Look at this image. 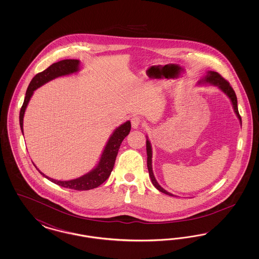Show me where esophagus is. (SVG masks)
<instances>
[{
  "instance_id": "obj_1",
  "label": "esophagus",
  "mask_w": 259,
  "mask_h": 259,
  "mask_svg": "<svg viewBox=\"0 0 259 259\" xmlns=\"http://www.w3.org/2000/svg\"><path fill=\"white\" fill-rule=\"evenodd\" d=\"M142 123V118L140 116H133L131 118V125L134 129H137Z\"/></svg>"
}]
</instances>
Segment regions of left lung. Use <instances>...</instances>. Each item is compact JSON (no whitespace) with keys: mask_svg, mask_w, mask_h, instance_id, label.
Listing matches in <instances>:
<instances>
[{"mask_svg":"<svg viewBox=\"0 0 259 259\" xmlns=\"http://www.w3.org/2000/svg\"><path fill=\"white\" fill-rule=\"evenodd\" d=\"M199 84H204V83H209L211 85H214V87H218L224 94H226V96L228 98L230 99L231 103H232V106H233V110H234L235 113L237 115V117L239 118L240 122L242 124V118L239 114V111H238V104H237V96L235 94V91L233 90V88L231 87V85L229 84V82L224 79L222 77L221 74L217 72H212V71H209L207 74L202 78L200 79V81H198ZM148 138V136H147ZM147 154H148V174H149V178L151 180V183L152 185H154L159 191H161L162 193H165L167 195H170V196H174L172 193L166 191L164 188H162L160 185H158L154 175H153V171H152V148H151V145H150V142L148 141V139H147Z\"/></svg>","mask_w":259,"mask_h":259,"instance_id":"obj_1","label":"left lung"}]
</instances>
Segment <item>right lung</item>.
Masks as SVG:
<instances>
[{"label": "right lung", "instance_id": "right-lung-1", "mask_svg": "<svg viewBox=\"0 0 259 259\" xmlns=\"http://www.w3.org/2000/svg\"><path fill=\"white\" fill-rule=\"evenodd\" d=\"M78 71H79V60L66 59V60H62L50 65V67L46 69L44 72L38 73L33 77L26 91L24 103L21 107L20 114H19V123H20L22 133H23V117H24L25 111L30 99L33 96L34 91L38 87L44 85L45 83L49 82L56 77L75 74ZM130 130H131V122L129 120L126 121L125 123L121 124L119 127H117L111 134L106 147L104 148L97 166L92 171L87 172L77 179L71 180V181H57L46 176L38 169L37 170L45 178L50 180V182L60 185L62 187L71 188L74 190H89V189L96 188L99 185H102L106 180H108V178L110 177L114 166V162H115L118 149L120 148V145L125 139V137L129 134Z\"/></svg>", "mask_w": 259, "mask_h": 259}]
</instances>
